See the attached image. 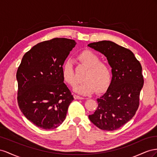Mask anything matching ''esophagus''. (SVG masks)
<instances>
[{
	"label": "esophagus",
	"mask_w": 157,
	"mask_h": 157,
	"mask_svg": "<svg viewBox=\"0 0 157 157\" xmlns=\"http://www.w3.org/2000/svg\"><path fill=\"white\" fill-rule=\"evenodd\" d=\"M74 98H75V99H83V97H80V96L77 95H74Z\"/></svg>",
	"instance_id": "34e87169"
}]
</instances>
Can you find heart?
Segmentation results:
<instances>
[{
	"instance_id": "b5f03b06",
	"label": "heart",
	"mask_w": 157,
	"mask_h": 157,
	"mask_svg": "<svg viewBox=\"0 0 157 157\" xmlns=\"http://www.w3.org/2000/svg\"><path fill=\"white\" fill-rule=\"evenodd\" d=\"M79 62L87 68L85 73V81L75 88L79 93L87 95L96 90L100 93L109 87L112 81L113 72L110 65L105 62L101 61L100 57L96 53L89 50L82 51L78 55ZM62 74L64 81L71 87H75L78 83L75 78L73 63L67 60L62 66Z\"/></svg>"
}]
</instances>
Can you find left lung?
Here are the masks:
<instances>
[{
    "label": "left lung",
    "mask_w": 157,
    "mask_h": 157,
    "mask_svg": "<svg viewBox=\"0 0 157 157\" xmlns=\"http://www.w3.org/2000/svg\"><path fill=\"white\" fill-rule=\"evenodd\" d=\"M88 46L106 57L113 78L109 89L97 99L98 106L89 118L102 130L122 127L136 114L144 83L142 67L129 49L110 41L89 43Z\"/></svg>",
    "instance_id": "obj_1"
}]
</instances>
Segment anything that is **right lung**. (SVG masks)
Wrapping results in <instances>:
<instances>
[{
	"mask_svg": "<svg viewBox=\"0 0 157 157\" xmlns=\"http://www.w3.org/2000/svg\"><path fill=\"white\" fill-rule=\"evenodd\" d=\"M75 44L66 38L39 43L25 54L17 68V104L26 118L40 128L59 126L74 100L62 68Z\"/></svg>",
	"mask_w": 157,
	"mask_h": 157,
	"instance_id": "right-lung-1",
	"label": "right lung"
}]
</instances>
